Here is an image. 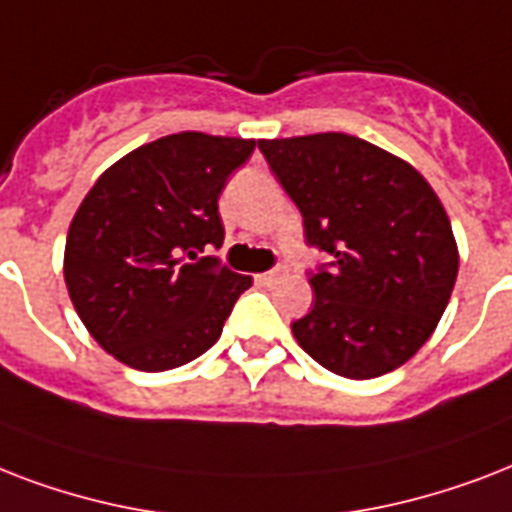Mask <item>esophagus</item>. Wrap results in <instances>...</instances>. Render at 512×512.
I'll use <instances>...</instances> for the list:
<instances>
[{"mask_svg": "<svg viewBox=\"0 0 512 512\" xmlns=\"http://www.w3.org/2000/svg\"><path fill=\"white\" fill-rule=\"evenodd\" d=\"M285 272H288V267H285V264H277V267H272V269H269V272H261L259 280L264 285H272V283H275V280H280V277H283Z\"/></svg>", "mask_w": 512, "mask_h": 512, "instance_id": "obj_1", "label": "esophagus"}]
</instances>
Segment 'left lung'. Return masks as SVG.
Returning a JSON list of instances; mask_svg holds the SVG:
<instances>
[{"label": "left lung", "mask_w": 512, "mask_h": 512, "mask_svg": "<svg viewBox=\"0 0 512 512\" xmlns=\"http://www.w3.org/2000/svg\"><path fill=\"white\" fill-rule=\"evenodd\" d=\"M331 261L307 272L315 307L291 331L323 368L374 379L403 366L438 326L459 253L438 194L408 162L347 133L259 141Z\"/></svg>", "instance_id": "8db88e82"}]
</instances>
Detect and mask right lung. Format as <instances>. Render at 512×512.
I'll list each match as a JSON object with an SVG mask.
<instances>
[{"label":"right lung","instance_id":"add662e5","mask_svg":"<svg viewBox=\"0 0 512 512\" xmlns=\"http://www.w3.org/2000/svg\"><path fill=\"white\" fill-rule=\"evenodd\" d=\"M256 149L245 138L173 133L117 160L74 213L63 277L95 342L138 371L200 358L251 288L211 253L219 194Z\"/></svg>","mask_w":512,"mask_h":512}]
</instances>
